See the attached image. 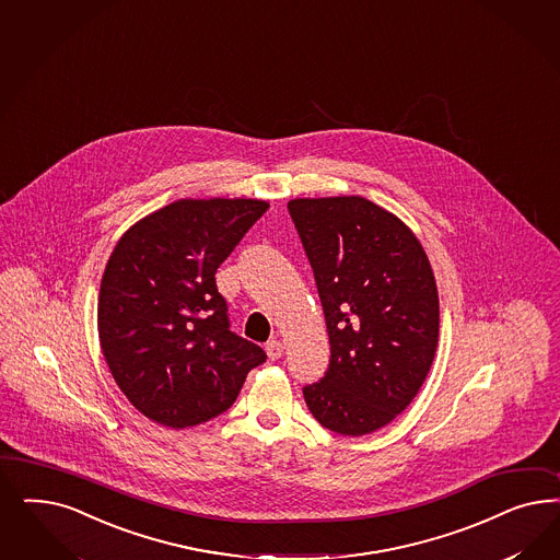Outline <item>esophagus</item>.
Instances as JSON below:
<instances>
[{"label": "esophagus", "mask_w": 560, "mask_h": 560, "mask_svg": "<svg viewBox=\"0 0 560 560\" xmlns=\"http://www.w3.org/2000/svg\"><path fill=\"white\" fill-rule=\"evenodd\" d=\"M282 352H284V346L280 340L271 338L270 342L266 343V354H268L270 361H278L282 357Z\"/></svg>", "instance_id": "34e87169"}]
</instances>
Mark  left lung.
I'll use <instances>...</instances> for the list:
<instances>
[{"label":"left lung","instance_id":"8db88e82","mask_svg":"<svg viewBox=\"0 0 560 560\" xmlns=\"http://www.w3.org/2000/svg\"><path fill=\"white\" fill-rule=\"evenodd\" d=\"M324 307L331 359L303 387L311 415L338 434L389 424L427 380L439 342L433 268L415 233L361 196L290 199Z\"/></svg>","mask_w":560,"mask_h":560}]
</instances>
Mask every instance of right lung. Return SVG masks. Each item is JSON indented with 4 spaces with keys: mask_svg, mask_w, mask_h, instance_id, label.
<instances>
[{
    "mask_svg": "<svg viewBox=\"0 0 560 560\" xmlns=\"http://www.w3.org/2000/svg\"><path fill=\"white\" fill-rule=\"evenodd\" d=\"M270 208L179 199L136 222L108 257L98 338L119 389L150 420L185 429L226 412L266 352L231 331L217 270Z\"/></svg>",
    "mask_w": 560,
    "mask_h": 560,
    "instance_id": "1",
    "label": "right lung"
}]
</instances>
